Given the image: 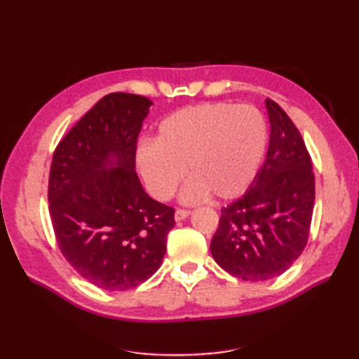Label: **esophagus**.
Segmentation results:
<instances>
[{
	"instance_id": "34e87169",
	"label": "esophagus",
	"mask_w": 359,
	"mask_h": 359,
	"mask_svg": "<svg viewBox=\"0 0 359 359\" xmlns=\"http://www.w3.org/2000/svg\"><path fill=\"white\" fill-rule=\"evenodd\" d=\"M189 215H191V211H189V210H182V208L175 210V212H174V219H175V222H180V220L187 219Z\"/></svg>"
}]
</instances>
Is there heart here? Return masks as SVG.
Wrapping results in <instances>:
<instances>
[{"label":"heart","instance_id":"heart-1","mask_svg":"<svg viewBox=\"0 0 359 359\" xmlns=\"http://www.w3.org/2000/svg\"><path fill=\"white\" fill-rule=\"evenodd\" d=\"M266 123L255 106L202 103L180 109L158 125L156 143L143 142L135 165L149 193L171 199L191 177L182 199L197 202L211 194L233 201L253 184L266 149Z\"/></svg>","mask_w":359,"mask_h":359}]
</instances>
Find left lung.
<instances>
[{"label": "left lung", "mask_w": 359, "mask_h": 359, "mask_svg": "<svg viewBox=\"0 0 359 359\" xmlns=\"http://www.w3.org/2000/svg\"><path fill=\"white\" fill-rule=\"evenodd\" d=\"M270 143L265 162L242 197L222 208L211 239L215 261L243 280H269L288 270L307 245L315 207V174L297 128L265 100Z\"/></svg>", "instance_id": "left-lung-1"}]
</instances>
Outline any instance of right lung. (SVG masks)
Returning <instances> with one entry per match:
<instances>
[{"instance_id":"1","label":"right lung","mask_w":359,"mask_h":359,"mask_svg":"<svg viewBox=\"0 0 359 359\" xmlns=\"http://www.w3.org/2000/svg\"><path fill=\"white\" fill-rule=\"evenodd\" d=\"M149 98L112 93L98 100L53 152L49 211L58 247L80 276L123 292L162 265L174 208L144 193L137 137Z\"/></svg>"}]
</instances>
